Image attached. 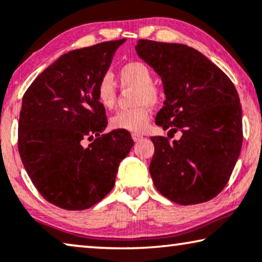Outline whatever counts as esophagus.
<instances>
[{
	"label": "esophagus",
	"mask_w": 262,
	"mask_h": 262,
	"mask_svg": "<svg viewBox=\"0 0 262 262\" xmlns=\"http://www.w3.org/2000/svg\"><path fill=\"white\" fill-rule=\"evenodd\" d=\"M131 137H132V139H134V142H139L140 139H143V136L139 134H132Z\"/></svg>",
	"instance_id": "obj_1"
}]
</instances>
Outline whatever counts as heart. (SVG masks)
Here are the masks:
<instances>
[{"instance_id": "b5f03b06", "label": "heart", "mask_w": 262, "mask_h": 262, "mask_svg": "<svg viewBox=\"0 0 262 262\" xmlns=\"http://www.w3.org/2000/svg\"><path fill=\"white\" fill-rule=\"evenodd\" d=\"M122 89L135 90L132 97L134 107L117 112L110 120L115 130L140 134L145 131L151 118L150 106H156L162 100V91L152 81V72L142 61H130L118 71ZM96 96L105 110L115 108L117 104V89L111 75L105 74L96 86Z\"/></svg>"}]
</instances>
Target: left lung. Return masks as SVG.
<instances>
[{
    "label": "left lung",
    "mask_w": 262,
    "mask_h": 262,
    "mask_svg": "<svg viewBox=\"0 0 262 262\" xmlns=\"http://www.w3.org/2000/svg\"><path fill=\"white\" fill-rule=\"evenodd\" d=\"M138 55L161 75L165 101L156 117L180 140L151 137L154 184L172 202L189 206L217 196L228 183L242 146V110L225 72L181 43L138 40Z\"/></svg>",
    "instance_id": "obj_1"
}]
</instances>
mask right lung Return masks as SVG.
<instances>
[{
	"label": "right lung",
	"mask_w": 262,
	"mask_h": 262,
	"mask_svg": "<svg viewBox=\"0 0 262 262\" xmlns=\"http://www.w3.org/2000/svg\"><path fill=\"white\" fill-rule=\"evenodd\" d=\"M126 39L60 56L32 82L22 99L18 152L45 200L66 210L89 209L112 190L130 132L103 134L107 118L96 86ZM91 143L85 148L83 143Z\"/></svg>",
	"instance_id": "add662e5"
}]
</instances>
